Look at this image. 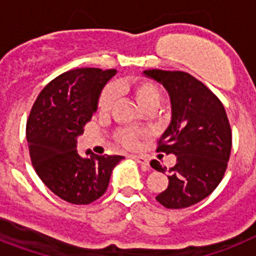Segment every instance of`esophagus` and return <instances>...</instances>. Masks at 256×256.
Segmentation results:
<instances>
[{
  "mask_svg": "<svg viewBox=\"0 0 256 256\" xmlns=\"http://www.w3.org/2000/svg\"><path fill=\"white\" fill-rule=\"evenodd\" d=\"M132 158H134L135 161H138L139 164L140 165H144V166H148V158H146V156H132Z\"/></svg>",
  "mask_w": 256,
  "mask_h": 256,
  "instance_id": "esophagus-1",
  "label": "esophagus"
}]
</instances>
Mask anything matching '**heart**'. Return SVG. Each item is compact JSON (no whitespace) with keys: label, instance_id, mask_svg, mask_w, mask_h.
<instances>
[{"label":"heart","instance_id":"heart-1","mask_svg":"<svg viewBox=\"0 0 256 256\" xmlns=\"http://www.w3.org/2000/svg\"><path fill=\"white\" fill-rule=\"evenodd\" d=\"M117 90H122V91L128 92L134 98V100L140 105L142 108L146 110L154 108L158 104L161 98L160 90L154 82L148 80L146 78H132L126 79V80L120 82L118 84H116ZM114 90L113 87H105L102 91L98 100V109L100 113L105 114L113 106L114 102ZM144 136V132L140 130H135V128H121L116 132V139L121 143L124 147L126 148H134L138 144L139 139Z\"/></svg>","mask_w":256,"mask_h":256}]
</instances>
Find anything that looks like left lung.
I'll use <instances>...</instances> for the list:
<instances>
[{"label": "left lung", "mask_w": 256, "mask_h": 256, "mask_svg": "<svg viewBox=\"0 0 256 256\" xmlns=\"http://www.w3.org/2000/svg\"><path fill=\"white\" fill-rule=\"evenodd\" d=\"M143 74L164 86L170 98L172 121L156 151L177 156L168 170V188L156 200L170 210L190 207L211 194L225 174L232 150L226 112L218 96L188 72L152 68ZM151 166L166 170L158 160Z\"/></svg>", "instance_id": "8db88e82"}]
</instances>
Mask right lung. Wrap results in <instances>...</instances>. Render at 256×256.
Listing matches in <instances>:
<instances>
[{
    "label": "right lung",
    "instance_id": "right-lung-1",
    "mask_svg": "<svg viewBox=\"0 0 256 256\" xmlns=\"http://www.w3.org/2000/svg\"><path fill=\"white\" fill-rule=\"evenodd\" d=\"M114 68H75L58 75L36 98L26 135L36 173L45 186L72 204H90L108 188L110 174L124 156L76 151V138L98 109L102 87Z\"/></svg>",
    "mask_w": 256,
    "mask_h": 256
}]
</instances>
